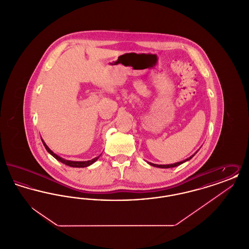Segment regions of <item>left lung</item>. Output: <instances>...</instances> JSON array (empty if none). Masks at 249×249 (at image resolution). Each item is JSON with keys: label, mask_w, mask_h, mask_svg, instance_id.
Segmentation results:
<instances>
[{"label": "left lung", "mask_w": 249, "mask_h": 249, "mask_svg": "<svg viewBox=\"0 0 249 249\" xmlns=\"http://www.w3.org/2000/svg\"><path fill=\"white\" fill-rule=\"evenodd\" d=\"M195 155V154H194ZM194 155H192L191 157H190L189 159H187V160H182V161H179V162H177V163H174V164H168V165H158V164H154V163H151V162H148L150 165L154 166V167H158V168H173V167H177V166L180 165V164H182V163H184V162H186L187 160H190Z\"/></svg>", "instance_id": "1"}]
</instances>
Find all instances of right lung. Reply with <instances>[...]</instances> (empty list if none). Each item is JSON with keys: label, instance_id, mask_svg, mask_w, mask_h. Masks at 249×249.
<instances>
[{"label": "right lung", "instance_id": "right-lung-1", "mask_svg": "<svg viewBox=\"0 0 249 249\" xmlns=\"http://www.w3.org/2000/svg\"><path fill=\"white\" fill-rule=\"evenodd\" d=\"M42 142L44 143V145H45V147H46V149L48 150V153L49 154L52 155L56 160H58L60 162H62L63 164H66V165L71 166V167H77V168H81V167H88V166L91 165L93 162H95L98 159H99V157H96L94 159H92L91 160H88V161H71V160H64V159H62V158H60L59 157L58 155L55 154V153H53V151H51L50 149H49V147H48V145L45 143V142L42 140Z\"/></svg>", "mask_w": 249, "mask_h": 249}]
</instances>
